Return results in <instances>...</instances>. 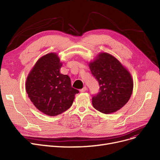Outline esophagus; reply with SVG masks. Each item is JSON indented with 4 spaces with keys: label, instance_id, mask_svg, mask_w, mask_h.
Here are the masks:
<instances>
[{
    "label": "esophagus",
    "instance_id": "1",
    "mask_svg": "<svg viewBox=\"0 0 160 160\" xmlns=\"http://www.w3.org/2000/svg\"><path fill=\"white\" fill-rule=\"evenodd\" d=\"M86 90H87V88H86V86H84L82 89H80V92L83 93V92H85Z\"/></svg>",
    "mask_w": 160,
    "mask_h": 160
}]
</instances>
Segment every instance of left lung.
<instances>
[{
	"instance_id": "obj_1",
	"label": "left lung",
	"mask_w": 160,
	"mask_h": 160,
	"mask_svg": "<svg viewBox=\"0 0 160 160\" xmlns=\"http://www.w3.org/2000/svg\"><path fill=\"white\" fill-rule=\"evenodd\" d=\"M88 65L97 80L100 91L92 98V104L100 112L110 114L119 110L130 100L133 81L130 71L117 59L100 52Z\"/></svg>"
}]
</instances>
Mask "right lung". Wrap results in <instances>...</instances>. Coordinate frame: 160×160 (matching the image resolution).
Instances as JSON below:
<instances>
[{
    "label": "right lung",
    "instance_id": "obj_1",
    "mask_svg": "<svg viewBox=\"0 0 160 160\" xmlns=\"http://www.w3.org/2000/svg\"><path fill=\"white\" fill-rule=\"evenodd\" d=\"M62 64L56 52L43 56L29 72L25 83L31 102L38 110L49 116L68 110L79 92L72 88L69 76L60 72Z\"/></svg>",
    "mask_w": 160,
    "mask_h": 160
}]
</instances>
